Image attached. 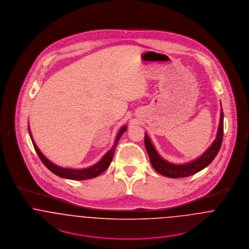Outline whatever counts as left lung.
I'll return each mask as SVG.
<instances>
[{
    "mask_svg": "<svg viewBox=\"0 0 249 249\" xmlns=\"http://www.w3.org/2000/svg\"><path fill=\"white\" fill-rule=\"evenodd\" d=\"M222 111V109H221ZM223 112L220 114V123L216 134V139L212 143V145L207 149V151L204 154L201 156L198 160L184 165H176L173 163H170L164 160L158 152L150 142L148 136L145 134L144 136V145L146 148V151L149 156L151 165L153 166L155 170L167 178H186L192 176L198 172H200L203 168L209 165L213 159L216 157L218 153L222 140H223Z\"/></svg>",
    "mask_w": 249,
    "mask_h": 249,
    "instance_id": "left-lung-1",
    "label": "left lung"
}]
</instances>
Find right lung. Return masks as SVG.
<instances>
[{
  "mask_svg": "<svg viewBox=\"0 0 249 249\" xmlns=\"http://www.w3.org/2000/svg\"><path fill=\"white\" fill-rule=\"evenodd\" d=\"M127 127L124 126L122 127V129L119 130V134H118V137H117V140L116 142L114 144V146L112 147V149L110 151H108L107 154L105 155V157L94 166L90 167V168H88V169H83V170H74V169H66V168H61L59 166H56L55 164H53L52 162H50L48 160V159L42 154L39 150V148L37 147L35 141L33 140V137H32V134H31V131L30 132V136L32 138V141L34 143V146H35V149H36V153L38 155V157L40 158V160H42V162L46 165V167L49 169L53 174H55L56 176H59L60 178H68V179H72V180H85V179H89V178H96L98 177L99 175H101L102 173H104L107 168L110 165L112 160H113V157H114V153H115V149L117 147V144L119 142L122 133L126 130Z\"/></svg>",
  "mask_w": 249,
  "mask_h": 249,
  "instance_id": "right-lung-1",
  "label": "right lung"
}]
</instances>
